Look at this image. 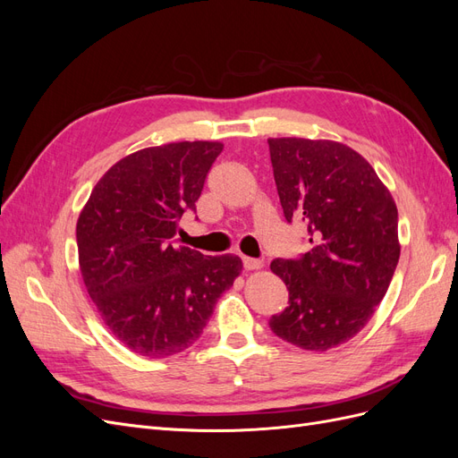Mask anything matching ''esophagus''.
Returning <instances> with one entry per match:
<instances>
[{
	"mask_svg": "<svg viewBox=\"0 0 458 458\" xmlns=\"http://www.w3.org/2000/svg\"><path fill=\"white\" fill-rule=\"evenodd\" d=\"M242 266L246 271H254V269H261L263 261L261 259H254V258H242Z\"/></svg>",
	"mask_w": 458,
	"mask_h": 458,
	"instance_id": "esophagus-1",
	"label": "esophagus"
}]
</instances>
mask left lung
I'll use <instances>...</instances> for the list:
<instances>
[{
    "instance_id": "8db88e82",
    "label": "left lung",
    "mask_w": 458,
    "mask_h": 458,
    "mask_svg": "<svg viewBox=\"0 0 458 458\" xmlns=\"http://www.w3.org/2000/svg\"><path fill=\"white\" fill-rule=\"evenodd\" d=\"M288 224L308 225L313 248L276 258L288 308L269 318L276 336L301 350L348 342L372 317L399 261L397 208L372 165L336 141L267 140Z\"/></svg>"
}]
</instances>
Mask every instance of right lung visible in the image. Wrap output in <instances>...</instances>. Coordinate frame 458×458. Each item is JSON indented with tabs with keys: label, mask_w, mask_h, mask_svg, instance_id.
Listing matches in <instances>:
<instances>
[{
	"label": "right lung",
	"mask_w": 458,
	"mask_h": 458,
	"mask_svg": "<svg viewBox=\"0 0 458 458\" xmlns=\"http://www.w3.org/2000/svg\"><path fill=\"white\" fill-rule=\"evenodd\" d=\"M224 150L183 141L137 150L91 191L76 225L81 279L110 332L145 357L195 344L242 261L174 246L179 219L197 214L204 179Z\"/></svg>",
	"instance_id": "obj_1"
}]
</instances>
